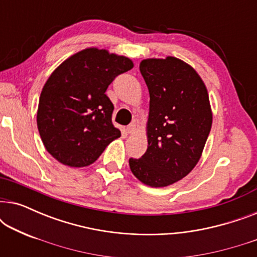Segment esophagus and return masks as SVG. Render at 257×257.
<instances>
[{"label":"esophagus","mask_w":257,"mask_h":257,"mask_svg":"<svg viewBox=\"0 0 257 257\" xmlns=\"http://www.w3.org/2000/svg\"><path fill=\"white\" fill-rule=\"evenodd\" d=\"M137 126H136V122H131V124L127 125V127H126V132L128 133V135H131V133H133L136 131Z\"/></svg>","instance_id":"obj_1"}]
</instances>
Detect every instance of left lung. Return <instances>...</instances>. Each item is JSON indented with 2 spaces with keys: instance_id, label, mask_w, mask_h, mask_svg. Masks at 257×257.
Here are the masks:
<instances>
[{
  "instance_id": "left-lung-1",
  "label": "left lung",
  "mask_w": 257,
  "mask_h": 257,
  "mask_svg": "<svg viewBox=\"0 0 257 257\" xmlns=\"http://www.w3.org/2000/svg\"><path fill=\"white\" fill-rule=\"evenodd\" d=\"M139 70L150 92L149 146L128 164L145 185L165 187L198 164L212 127L209 98L195 70L180 59H144Z\"/></svg>"
}]
</instances>
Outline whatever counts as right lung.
I'll use <instances>...</instances> for the list:
<instances>
[{
  "instance_id": "1",
  "label": "right lung",
  "mask_w": 257,
  "mask_h": 257,
  "mask_svg": "<svg viewBox=\"0 0 257 257\" xmlns=\"http://www.w3.org/2000/svg\"><path fill=\"white\" fill-rule=\"evenodd\" d=\"M133 68L131 59L91 48L63 62L45 83L37 127L45 149L70 167L94 163L118 137L113 104L105 94L114 78Z\"/></svg>"
}]
</instances>
